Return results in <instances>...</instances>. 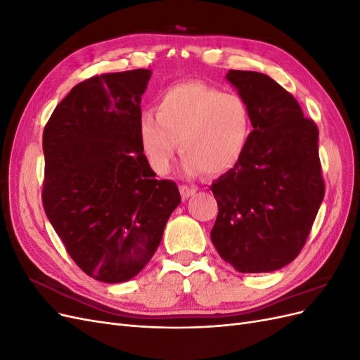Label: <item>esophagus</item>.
<instances>
[{
	"label": "esophagus",
	"mask_w": 360,
	"mask_h": 360,
	"mask_svg": "<svg viewBox=\"0 0 360 360\" xmlns=\"http://www.w3.org/2000/svg\"><path fill=\"white\" fill-rule=\"evenodd\" d=\"M195 192H197V189L192 188V186H188V184H181V186H180V193H181V197H183L184 200L192 197V195H193Z\"/></svg>",
	"instance_id": "1"
}]
</instances>
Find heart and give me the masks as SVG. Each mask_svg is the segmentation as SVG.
<instances>
[{"label": "heart", "mask_w": 360, "mask_h": 360, "mask_svg": "<svg viewBox=\"0 0 360 360\" xmlns=\"http://www.w3.org/2000/svg\"><path fill=\"white\" fill-rule=\"evenodd\" d=\"M138 129L144 155L156 172L171 169L180 141L186 176L195 177L204 171L221 176L243 155L250 135V114L238 94L191 81L163 91L158 112L148 110L141 114Z\"/></svg>", "instance_id": "obj_1"}]
</instances>
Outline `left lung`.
Returning <instances> with one entry per match:
<instances>
[{
  "mask_svg": "<svg viewBox=\"0 0 360 360\" xmlns=\"http://www.w3.org/2000/svg\"><path fill=\"white\" fill-rule=\"evenodd\" d=\"M226 79L254 130L240 160L210 186L219 207L210 237L237 271L266 274L300 254L324 198L319 127L270 76L230 70Z\"/></svg>",
  "mask_w": 360,
  "mask_h": 360,
  "instance_id": "1",
  "label": "left lung"
}]
</instances>
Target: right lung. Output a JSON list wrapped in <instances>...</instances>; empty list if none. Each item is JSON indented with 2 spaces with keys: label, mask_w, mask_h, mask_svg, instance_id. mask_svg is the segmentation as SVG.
I'll use <instances>...</instances> for the list:
<instances>
[{
  "label": "right lung",
  "mask_w": 360,
  "mask_h": 360,
  "mask_svg": "<svg viewBox=\"0 0 360 360\" xmlns=\"http://www.w3.org/2000/svg\"><path fill=\"white\" fill-rule=\"evenodd\" d=\"M150 76L148 69L91 76L43 130V209L76 266L108 284L144 269L181 201L176 183L155 179L141 146Z\"/></svg>",
  "instance_id": "obj_1"
}]
</instances>
